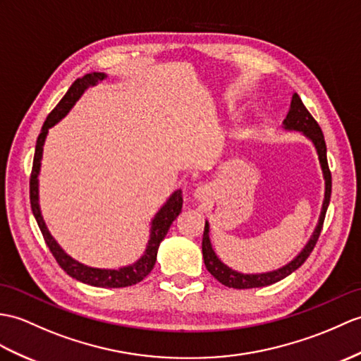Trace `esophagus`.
Here are the masks:
<instances>
[{
    "mask_svg": "<svg viewBox=\"0 0 361 361\" xmlns=\"http://www.w3.org/2000/svg\"><path fill=\"white\" fill-rule=\"evenodd\" d=\"M198 195H201V190H197V197H198Z\"/></svg>",
    "mask_w": 361,
    "mask_h": 361,
    "instance_id": "esophagus-1",
    "label": "esophagus"
}]
</instances>
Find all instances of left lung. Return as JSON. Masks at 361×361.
I'll return each mask as SVG.
<instances>
[{"label":"left lung","instance_id":"left-lung-1","mask_svg":"<svg viewBox=\"0 0 361 361\" xmlns=\"http://www.w3.org/2000/svg\"><path fill=\"white\" fill-rule=\"evenodd\" d=\"M283 128L288 130L303 132V135L311 140L317 149L318 160H320L323 178H324V200H323L320 219H318V224L312 233V237L309 238L307 245L303 247V250H301V252L286 266H283V267H280V269L272 271V272H266V274H241V272L231 269L229 266H226L214 252L211 240H209V223L206 221L204 232H203V245H201V247H203V258H204L206 269L211 272L221 284H224V286H228V288H233V289L262 288V286H269V284H274L276 281L286 279L288 275L297 271L298 267L306 262L307 257L311 255V252L317 245L318 237H320V233H322L326 211H328V206L331 201L332 177H331V171L328 166V157H326V142H324L323 132L320 129V126H318V123L314 120V116L309 114V111L305 107L298 94L292 95L290 109L286 115V118H284V121H283Z\"/></svg>","mask_w":361,"mask_h":361}]
</instances>
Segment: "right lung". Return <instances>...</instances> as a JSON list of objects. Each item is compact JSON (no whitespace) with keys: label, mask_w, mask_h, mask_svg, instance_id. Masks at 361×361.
I'll return each mask as SVG.
<instances>
[{"label":"right lung","mask_w":361,"mask_h":361,"mask_svg":"<svg viewBox=\"0 0 361 361\" xmlns=\"http://www.w3.org/2000/svg\"><path fill=\"white\" fill-rule=\"evenodd\" d=\"M104 78L106 75L102 72H92L85 75L82 78H77L72 82L69 90L66 92V95L61 98V102L58 103L54 111L47 115V118L37 138L35 157H33L32 173H30V207H32L33 216H35V220L38 223V228L41 233H43L47 247L55 257L56 263L61 266V269L67 275H71L72 279L78 280L81 283H86V284H90V286H97V288H126V286H132V284L140 283L146 275H149L150 271L154 269L160 243L164 240L166 233L169 231L173 220L177 219L181 212V207H183L181 190H175L169 197V200L166 201L164 206L154 216L152 223H150V238L147 241L145 254L141 255L138 262H135L130 266L120 267V269H97V267H89L86 264H81L77 262V259H73L72 257L67 255L47 231L43 215H41V211H39V203H38V173L41 167V157H43V146H44L49 129L60 121L63 116L67 115V112L71 111L73 104L78 102V98L82 95V92L89 89L90 86H95L97 82L103 81Z\"/></svg>","instance_id":"add662e5"}]
</instances>
